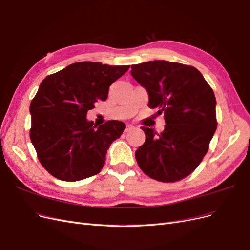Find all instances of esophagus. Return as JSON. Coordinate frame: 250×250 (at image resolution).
I'll return each mask as SVG.
<instances>
[{
  "mask_svg": "<svg viewBox=\"0 0 250 250\" xmlns=\"http://www.w3.org/2000/svg\"><path fill=\"white\" fill-rule=\"evenodd\" d=\"M135 128V126H133L132 125H126V127H125V132H130V131H132V130H134Z\"/></svg>",
  "mask_w": 250,
  "mask_h": 250,
  "instance_id": "1",
  "label": "esophagus"
}]
</instances>
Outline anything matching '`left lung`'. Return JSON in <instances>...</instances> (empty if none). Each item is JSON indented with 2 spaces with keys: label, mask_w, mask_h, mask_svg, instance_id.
<instances>
[{
  "label": "left lung",
  "mask_w": 250,
  "mask_h": 250,
  "mask_svg": "<svg viewBox=\"0 0 250 250\" xmlns=\"http://www.w3.org/2000/svg\"><path fill=\"white\" fill-rule=\"evenodd\" d=\"M147 90L148 107L164 114L162 133L141 126L145 142L135 152L140 169L152 179L175 182L197 169L217 127L214 92L195 67L150 61L131 67Z\"/></svg>",
  "instance_id": "8db88e82"
}]
</instances>
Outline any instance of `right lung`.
<instances>
[{
    "mask_svg": "<svg viewBox=\"0 0 250 250\" xmlns=\"http://www.w3.org/2000/svg\"><path fill=\"white\" fill-rule=\"evenodd\" d=\"M130 66L79 62L46 77L31 102V141L39 162L52 176L78 181L104 167L110 144L125 125L108 120L97 126L87 111L105 101L109 87Z\"/></svg>",
    "mask_w": 250,
    "mask_h": 250,
    "instance_id": "1",
    "label": "right lung"
}]
</instances>
